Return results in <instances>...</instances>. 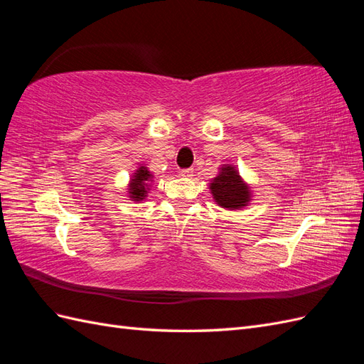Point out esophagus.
Returning a JSON list of instances; mask_svg holds the SVG:
<instances>
[{
    "instance_id": "34e87169",
    "label": "esophagus",
    "mask_w": 364,
    "mask_h": 364,
    "mask_svg": "<svg viewBox=\"0 0 364 364\" xmlns=\"http://www.w3.org/2000/svg\"><path fill=\"white\" fill-rule=\"evenodd\" d=\"M193 173H194L193 168H182L181 170V176H183V178H191Z\"/></svg>"
}]
</instances>
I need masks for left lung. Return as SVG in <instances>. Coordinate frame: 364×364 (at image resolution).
Returning <instances> with one entry per match:
<instances>
[{
	"label": "left lung",
	"mask_w": 364,
	"mask_h": 364,
	"mask_svg": "<svg viewBox=\"0 0 364 364\" xmlns=\"http://www.w3.org/2000/svg\"><path fill=\"white\" fill-rule=\"evenodd\" d=\"M215 202L228 209L243 208L250 200L249 186L241 181L237 170L230 165H225L217 178L209 185Z\"/></svg>",
	"instance_id": "obj_1"
}]
</instances>
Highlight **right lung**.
I'll list each match as a JSON object with an SVG mask.
<instances>
[{
  "label": "right lung",
  "mask_w": 364,
  "mask_h": 364,
  "mask_svg": "<svg viewBox=\"0 0 364 364\" xmlns=\"http://www.w3.org/2000/svg\"><path fill=\"white\" fill-rule=\"evenodd\" d=\"M150 181H151L150 171L146 167H139L134 176V179L130 181V188H129L130 199H134V200L146 199L147 186H149Z\"/></svg>",
  "instance_id": "add662e5"
}]
</instances>
